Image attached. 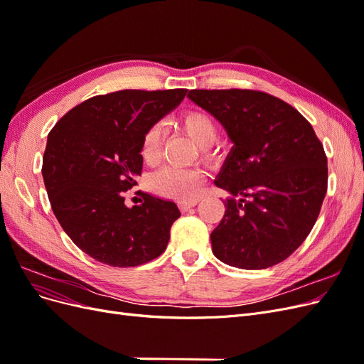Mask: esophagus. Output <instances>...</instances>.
Here are the masks:
<instances>
[{
    "label": "esophagus",
    "instance_id": "esophagus-1",
    "mask_svg": "<svg viewBox=\"0 0 364 364\" xmlns=\"http://www.w3.org/2000/svg\"><path fill=\"white\" fill-rule=\"evenodd\" d=\"M197 202H199L197 199L196 200H183V202H179V208L182 209V211H188L190 208L197 205Z\"/></svg>",
    "mask_w": 364,
    "mask_h": 364
}]
</instances>
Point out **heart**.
I'll use <instances>...</instances> for the list:
<instances>
[{
  "mask_svg": "<svg viewBox=\"0 0 364 364\" xmlns=\"http://www.w3.org/2000/svg\"><path fill=\"white\" fill-rule=\"evenodd\" d=\"M179 124L200 147L203 158L214 156L213 144L218 136V127L211 114L202 109H188L181 114ZM141 158L147 165H155L162 153V127L151 124L141 139ZM205 174L196 168L165 167L150 178V188L161 197L174 200H194L200 194Z\"/></svg>",
  "mask_w": 364,
  "mask_h": 364,
  "instance_id": "1",
  "label": "heart"
}]
</instances>
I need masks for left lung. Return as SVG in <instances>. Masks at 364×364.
<instances>
[{"mask_svg": "<svg viewBox=\"0 0 364 364\" xmlns=\"http://www.w3.org/2000/svg\"><path fill=\"white\" fill-rule=\"evenodd\" d=\"M188 97L234 142L215 181L232 197L211 234L214 255L246 270L287 259L311 232L328 188L326 155L311 124L262 91L193 90Z\"/></svg>", "mask_w": 364, "mask_h": 364, "instance_id": "obj_1", "label": "left lung"}]
</instances>
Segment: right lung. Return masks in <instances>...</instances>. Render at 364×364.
Masks as SVG:
<instances>
[{"label": "right lung", "instance_id": "add662e5", "mask_svg": "<svg viewBox=\"0 0 364 364\" xmlns=\"http://www.w3.org/2000/svg\"><path fill=\"white\" fill-rule=\"evenodd\" d=\"M188 90H123L73 107L51 129L42 159L51 209L73 243L112 267L158 258L181 217L178 205L141 193L127 208L124 193L142 171L144 132L178 106Z\"/></svg>", "mask_w": 364, "mask_h": 364}]
</instances>
